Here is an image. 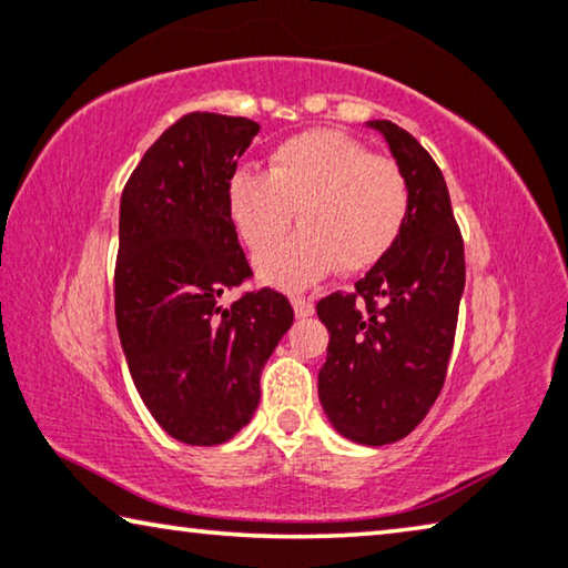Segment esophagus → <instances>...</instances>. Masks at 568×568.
Listing matches in <instances>:
<instances>
[{
  "mask_svg": "<svg viewBox=\"0 0 568 568\" xmlns=\"http://www.w3.org/2000/svg\"><path fill=\"white\" fill-rule=\"evenodd\" d=\"M292 307L296 317H310V314H314V304L307 296H292Z\"/></svg>",
  "mask_w": 568,
  "mask_h": 568,
  "instance_id": "1",
  "label": "esophagus"
}]
</instances>
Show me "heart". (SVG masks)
<instances>
[{
    "label": "heart",
    "instance_id": "heart-1",
    "mask_svg": "<svg viewBox=\"0 0 568 568\" xmlns=\"http://www.w3.org/2000/svg\"><path fill=\"white\" fill-rule=\"evenodd\" d=\"M225 200L235 233L254 254L273 246L297 211L303 231L256 261L258 276L282 290L320 282L335 266L368 272L394 248L412 207L398 164L335 129L284 139L268 172L239 168Z\"/></svg>",
    "mask_w": 568,
    "mask_h": 568
}]
</instances>
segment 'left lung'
<instances>
[{"label":"left lung","mask_w":568,"mask_h":568,"mask_svg":"<svg viewBox=\"0 0 568 568\" xmlns=\"http://www.w3.org/2000/svg\"><path fill=\"white\" fill-rule=\"evenodd\" d=\"M406 174L412 207L394 248L355 292L320 300L329 333L317 390L335 429L357 444L383 447L412 434L447 378L465 243L442 170L406 129L368 121Z\"/></svg>","instance_id":"left-lung-1"}]
</instances>
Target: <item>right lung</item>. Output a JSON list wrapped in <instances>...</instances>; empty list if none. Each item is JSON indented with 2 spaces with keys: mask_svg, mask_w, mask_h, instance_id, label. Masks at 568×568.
<instances>
[{
  "mask_svg": "<svg viewBox=\"0 0 568 568\" xmlns=\"http://www.w3.org/2000/svg\"><path fill=\"white\" fill-rule=\"evenodd\" d=\"M256 134L251 119L185 113L121 193V347L154 422L193 447L229 442L251 422L261 371L294 322L290 300L268 286L217 304L251 276L225 190Z\"/></svg>",
  "mask_w": 568,
  "mask_h": 568,
  "instance_id": "right-lung-1",
  "label": "right lung"
}]
</instances>
